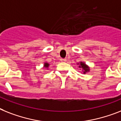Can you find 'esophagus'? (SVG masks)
<instances>
[{"label":"esophagus","instance_id":"obj_1","mask_svg":"<svg viewBox=\"0 0 121 121\" xmlns=\"http://www.w3.org/2000/svg\"><path fill=\"white\" fill-rule=\"evenodd\" d=\"M65 60H66V59H62V58L60 59V61H62V62H65Z\"/></svg>","mask_w":121,"mask_h":121}]
</instances>
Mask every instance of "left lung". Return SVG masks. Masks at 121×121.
<instances>
[{
  "mask_svg": "<svg viewBox=\"0 0 121 121\" xmlns=\"http://www.w3.org/2000/svg\"><path fill=\"white\" fill-rule=\"evenodd\" d=\"M79 67L82 68V69H83L84 70L83 73H86V72L89 71V68H88V67L86 65H85V64L82 62H80V65H79Z\"/></svg>",
  "mask_w": 121,
  "mask_h": 121,
  "instance_id": "1",
  "label": "left lung"
}]
</instances>
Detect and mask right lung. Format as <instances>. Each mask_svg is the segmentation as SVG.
Instances as JSON below:
<instances>
[{"instance_id":"obj_1","label":"right lung","mask_w":121,"mask_h":121,"mask_svg":"<svg viewBox=\"0 0 121 121\" xmlns=\"http://www.w3.org/2000/svg\"><path fill=\"white\" fill-rule=\"evenodd\" d=\"M44 67H49V64H48V63H45L44 64Z\"/></svg>"}]
</instances>
